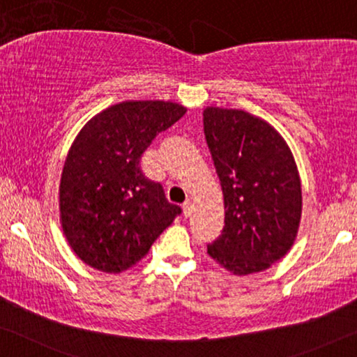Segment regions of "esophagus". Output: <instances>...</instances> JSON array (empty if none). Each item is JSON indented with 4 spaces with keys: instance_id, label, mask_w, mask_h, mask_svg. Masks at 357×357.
I'll return each mask as SVG.
<instances>
[{
    "instance_id": "esophagus-1",
    "label": "esophagus",
    "mask_w": 357,
    "mask_h": 357,
    "mask_svg": "<svg viewBox=\"0 0 357 357\" xmlns=\"http://www.w3.org/2000/svg\"><path fill=\"white\" fill-rule=\"evenodd\" d=\"M183 210H184L185 218L190 217V215H192V202H190V200H185V202L183 204Z\"/></svg>"
}]
</instances>
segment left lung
Wrapping results in <instances>:
<instances>
[{
	"mask_svg": "<svg viewBox=\"0 0 357 357\" xmlns=\"http://www.w3.org/2000/svg\"><path fill=\"white\" fill-rule=\"evenodd\" d=\"M204 130L225 195V227L207 245L234 275L267 270L291 249L303 195L294 158L268 123L241 109L210 107Z\"/></svg>",
	"mask_w": 357,
	"mask_h": 357,
	"instance_id": "8db88e82",
	"label": "left lung"
}]
</instances>
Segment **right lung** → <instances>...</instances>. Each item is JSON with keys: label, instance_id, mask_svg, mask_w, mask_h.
Returning <instances> with one entry per match:
<instances>
[{"label": "right lung", "instance_id": "right-lung-1", "mask_svg": "<svg viewBox=\"0 0 357 357\" xmlns=\"http://www.w3.org/2000/svg\"><path fill=\"white\" fill-rule=\"evenodd\" d=\"M184 113L172 102H124L90 119L74 140L59 212L68 243L90 267L107 273L132 267L183 212L145 176L140 157Z\"/></svg>", "mask_w": 357, "mask_h": 357}]
</instances>
